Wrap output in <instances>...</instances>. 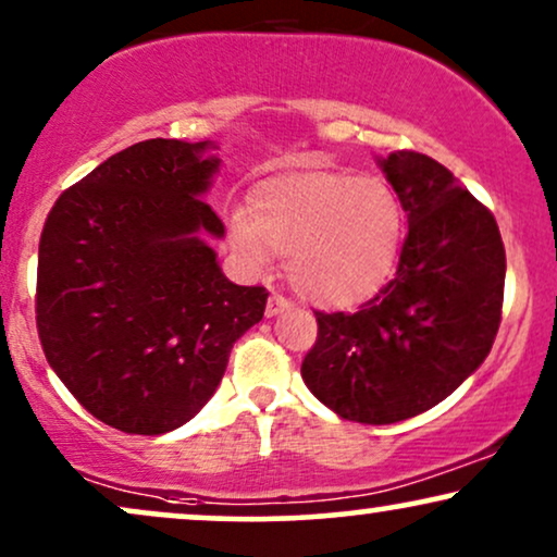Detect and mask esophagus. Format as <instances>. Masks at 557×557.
Segmentation results:
<instances>
[{
	"label": "esophagus",
	"instance_id": "34e87169",
	"mask_svg": "<svg viewBox=\"0 0 557 557\" xmlns=\"http://www.w3.org/2000/svg\"><path fill=\"white\" fill-rule=\"evenodd\" d=\"M290 311V302H287L283 295H272L270 300H267V319H274V315Z\"/></svg>",
	"mask_w": 557,
	"mask_h": 557
}]
</instances>
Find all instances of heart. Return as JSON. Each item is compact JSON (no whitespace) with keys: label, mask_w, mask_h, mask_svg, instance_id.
Segmentation results:
<instances>
[{"label":"heart","mask_w":557,"mask_h":557,"mask_svg":"<svg viewBox=\"0 0 557 557\" xmlns=\"http://www.w3.org/2000/svg\"><path fill=\"white\" fill-rule=\"evenodd\" d=\"M228 231L251 272H267L272 255H280L302 300L342 308L388 283L404 238V208L377 174L287 172L259 182Z\"/></svg>","instance_id":"b5f03b06"}]
</instances>
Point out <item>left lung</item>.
<instances>
[{"label": "left lung", "mask_w": 557, "mask_h": 557, "mask_svg": "<svg viewBox=\"0 0 557 557\" xmlns=\"http://www.w3.org/2000/svg\"><path fill=\"white\" fill-rule=\"evenodd\" d=\"M408 215L396 277L357 313H315L308 391L360 424H396L481 368L502 321L506 255L494 215L417 151L377 157Z\"/></svg>", "instance_id": "left-lung-1"}]
</instances>
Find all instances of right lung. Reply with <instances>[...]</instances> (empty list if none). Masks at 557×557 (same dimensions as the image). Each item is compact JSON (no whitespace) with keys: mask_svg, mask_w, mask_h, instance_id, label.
Listing matches in <instances>:
<instances>
[{"mask_svg":"<svg viewBox=\"0 0 557 557\" xmlns=\"http://www.w3.org/2000/svg\"><path fill=\"white\" fill-rule=\"evenodd\" d=\"M221 172L215 140L149 138L69 187L38 249L46 360L91 417L128 434L187 424L262 321L264 287L231 283L202 197Z\"/></svg>","mask_w":557,"mask_h":557,"instance_id":"obj_1","label":"right lung"}]
</instances>
